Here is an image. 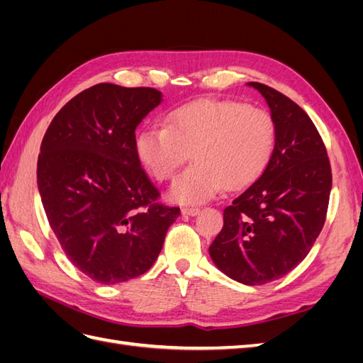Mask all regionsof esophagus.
I'll return each instance as SVG.
<instances>
[{
	"label": "esophagus",
	"instance_id": "1",
	"mask_svg": "<svg viewBox=\"0 0 363 363\" xmlns=\"http://www.w3.org/2000/svg\"><path fill=\"white\" fill-rule=\"evenodd\" d=\"M182 213L186 215V216H195V215L200 213V208H196V207H183L182 208Z\"/></svg>",
	"mask_w": 363,
	"mask_h": 363
}]
</instances>
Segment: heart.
<instances>
[{"label": "heart", "mask_w": 363, "mask_h": 363, "mask_svg": "<svg viewBox=\"0 0 363 363\" xmlns=\"http://www.w3.org/2000/svg\"><path fill=\"white\" fill-rule=\"evenodd\" d=\"M276 142V127L263 108L204 98L174 108L164 125L140 131L136 152L159 182L171 180L188 151L194 167L174 182L169 199L184 204L212 200L227 184L239 189L267 168Z\"/></svg>", "instance_id": "1"}]
</instances>
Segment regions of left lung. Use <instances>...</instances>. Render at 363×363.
<instances>
[{
    "mask_svg": "<svg viewBox=\"0 0 363 363\" xmlns=\"http://www.w3.org/2000/svg\"><path fill=\"white\" fill-rule=\"evenodd\" d=\"M248 86L269 106L276 144L260 177L224 208V227L208 255L225 276L255 286L286 276L309 255L325 223L332 168L298 104L267 84Z\"/></svg>",
    "mask_w": 363,
    "mask_h": 363,
    "instance_id": "obj_1",
    "label": "left lung"
}]
</instances>
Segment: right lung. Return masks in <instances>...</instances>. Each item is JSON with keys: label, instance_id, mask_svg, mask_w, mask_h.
I'll return each mask as SVG.
<instances>
[{"label": "right lung", "instance_id": "right-lung-1", "mask_svg": "<svg viewBox=\"0 0 363 363\" xmlns=\"http://www.w3.org/2000/svg\"><path fill=\"white\" fill-rule=\"evenodd\" d=\"M162 103L152 87L100 83L75 95L42 139L38 186L48 223L75 268L101 284L147 272L180 208L160 204L135 131Z\"/></svg>", "mask_w": 363, "mask_h": 363}]
</instances>
